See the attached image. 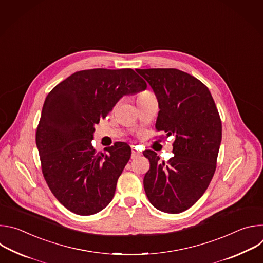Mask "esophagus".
<instances>
[{
    "label": "esophagus",
    "instance_id": "34e87169",
    "mask_svg": "<svg viewBox=\"0 0 263 263\" xmlns=\"http://www.w3.org/2000/svg\"><path fill=\"white\" fill-rule=\"evenodd\" d=\"M140 155H141V153H140V152H138V151H136L135 148H133V149H132V154H131V158H132V159H135V158L139 157Z\"/></svg>",
    "mask_w": 263,
    "mask_h": 263
}]
</instances>
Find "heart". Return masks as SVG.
<instances>
[{
  "label": "heart",
  "instance_id": "1",
  "mask_svg": "<svg viewBox=\"0 0 263 263\" xmlns=\"http://www.w3.org/2000/svg\"><path fill=\"white\" fill-rule=\"evenodd\" d=\"M146 93H147V92H144V93H141V95H140V96H139V97H141V96H143V95H146ZM139 97H138V98H139Z\"/></svg>",
  "mask_w": 263,
  "mask_h": 263
}]
</instances>
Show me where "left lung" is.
<instances>
[{
  "label": "left lung",
  "mask_w": 263,
  "mask_h": 263,
  "mask_svg": "<svg viewBox=\"0 0 263 263\" xmlns=\"http://www.w3.org/2000/svg\"><path fill=\"white\" fill-rule=\"evenodd\" d=\"M136 71L157 98L156 129L175 136L168 161H159L151 149L143 152L149 161L144 192L158 210L180 213L204 195L214 175L221 141L218 111L209 89L190 73L176 68Z\"/></svg>",
  "instance_id": "1"
}]
</instances>
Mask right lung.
Instances as JSON below:
<instances>
[{
    "mask_svg": "<svg viewBox=\"0 0 263 263\" xmlns=\"http://www.w3.org/2000/svg\"><path fill=\"white\" fill-rule=\"evenodd\" d=\"M145 88L131 68H95L73 72L47 96L36 145L48 186L69 211L91 215L114 199L131 147L116 142L107 153H97L91 144L95 125L124 96Z\"/></svg>",
    "mask_w": 263,
    "mask_h": 263,
    "instance_id": "obj_1",
    "label": "right lung"
}]
</instances>
